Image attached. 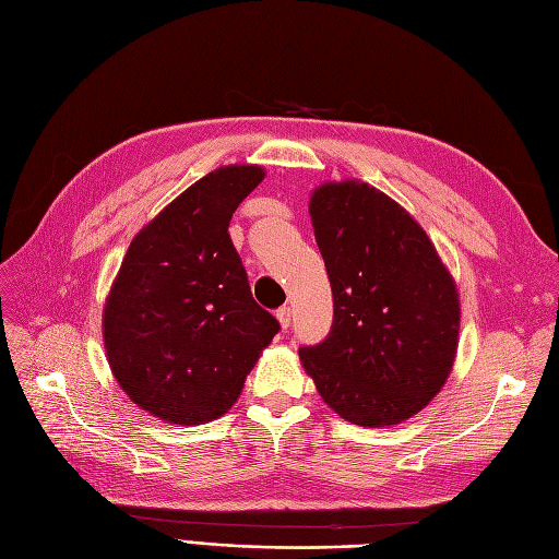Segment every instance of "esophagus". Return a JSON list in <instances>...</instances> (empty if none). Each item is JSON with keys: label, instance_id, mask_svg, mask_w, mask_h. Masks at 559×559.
<instances>
[{"label": "esophagus", "instance_id": "esophagus-1", "mask_svg": "<svg viewBox=\"0 0 559 559\" xmlns=\"http://www.w3.org/2000/svg\"><path fill=\"white\" fill-rule=\"evenodd\" d=\"M277 321H280V326L286 331V329H289L292 326V308H280L277 310Z\"/></svg>", "mask_w": 559, "mask_h": 559}]
</instances>
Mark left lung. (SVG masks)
<instances>
[{
  "instance_id": "obj_1",
  "label": "left lung",
  "mask_w": 559,
  "mask_h": 559,
  "mask_svg": "<svg viewBox=\"0 0 559 559\" xmlns=\"http://www.w3.org/2000/svg\"><path fill=\"white\" fill-rule=\"evenodd\" d=\"M308 210L333 326L324 343L300 349V364L352 425H401L452 373L462 319L454 277L425 228L376 186L326 181Z\"/></svg>"
}]
</instances>
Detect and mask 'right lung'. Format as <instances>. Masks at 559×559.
<instances>
[{
    "label": "right lung",
    "instance_id": "add662e5",
    "mask_svg": "<svg viewBox=\"0 0 559 559\" xmlns=\"http://www.w3.org/2000/svg\"><path fill=\"white\" fill-rule=\"evenodd\" d=\"M261 165H224L191 183L134 235L111 282L103 337L111 373L138 408L205 425L240 399L280 331L251 298L228 224L263 181Z\"/></svg>",
    "mask_w": 559,
    "mask_h": 559
}]
</instances>
